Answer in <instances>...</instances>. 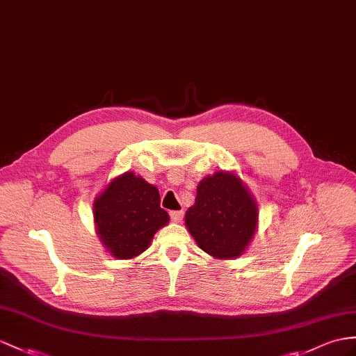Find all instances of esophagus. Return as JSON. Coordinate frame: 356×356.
Masks as SVG:
<instances>
[{
	"label": "esophagus",
	"mask_w": 356,
	"mask_h": 356,
	"mask_svg": "<svg viewBox=\"0 0 356 356\" xmlns=\"http://www.w3.org/2000/svg\"><path fill=\"white\" fill-rule=\"evenodd\" d=\"M183 216H184L183 211H170V219L175 223H179L181 220H183Z\"/></svg>",
	"instance_id": "1"
}]
</instances>
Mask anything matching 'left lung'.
<instances>
[{
  "label": "left lung",
  "mask_w": 356,
  "mask_h": 356,
  "mask_svg": "<svg viewBox=\"0 0 356 356\" xmlns=\"http://www.w3.org/2000/svg\"><path fill=\"white\" fill-rule=\"evenodd\" d=\"M186 227L214 259L238 258L258 229V204L236 172L218 170L199 181Z\"/></svg>",
  "instance_id": "1"
}]
</instances>
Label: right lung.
<instances>
[{
	"label": "right lung",
	"mask_w": 356,
	"mask_h": 356,
	"mask_svg": "<svg viewBox=\"0 0 356 356\" xmlns=\"http://www.w3.org/2000/svg\"><path fill=\"white\" fill-rule=\"evenodd\" d=\"M93 222L106 252L133 259L149 248L155 232L169 223L159 188L134 172L108 181L93 201Z\"/></svg>",
	"instance_id": "obj_1"
}]
</instances>
